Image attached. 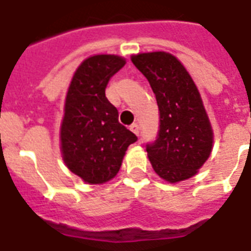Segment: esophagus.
<instances>
[{"label":"esophagus","instance_id":"esophagus-1","mask_svg":"<svg viewBox=\"0 0 251 251\" xmlns=\"http://www.w3.org/2000/svg\"><path fill=\"white\" fill-rule=\"evenodd\" d=\"M130 130L133 131L135 135H140V126L137 125V124H133V125L130 126Z\"/></svg>","mask_w":251,"mask_h":251}]
</instances>
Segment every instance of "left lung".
<instances>
[{
  "label": "left lung",
  "instance_id": "8db88e82",
  "mask_svg": "<svg viewBox=\"0 0 251 251\" xmlns=\"http://www.w3.org/2000/svg\"><path fill=\"white\" fill-rule=\"evenodd\" d=\"M131 62L148 78L158 105L157 140L146 145L154 172L170 183L193 177L213 149L210 121L196 83L166 51L141 53Z\"/></svg>",
  "mask_w": 251,
  "mask_h": 251
}]
</instances>
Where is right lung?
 Wrapping results in <instances>:
<instances>
[{
	"mask_svg": "<svg viewBox=\"0 0 251 251\" xmlns=\"http://www.w3.org/2000/svg\"><path fill=\"white\" fill-rule=\"evenodd\" d=\"M125 64L118 55H93L69 85L59 133L62 158L70 172L93 185L116 177L129 145L137 141L105 96L110 78Z\"/></svg>",
	"mask_w": 251,
	"mask_h": 251,
	"instance_id": "1",
	"label": "right lung"
}]
</instances>
